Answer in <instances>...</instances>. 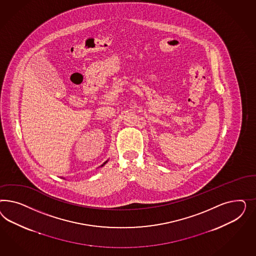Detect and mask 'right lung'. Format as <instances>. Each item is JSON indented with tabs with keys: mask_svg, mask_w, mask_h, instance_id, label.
Masks as SVG:
<instances>
[{
	"mask_svg": "<svg viewBox=\"0 0 256 256\" xmlns=\"http://www.w3.org/2000/svg\"><path fill=\"white\" fill-rule=\"evenodd\" d=\"M105 162V163H106ZM105 163H103V165H104V164H105ZM103 165H101V166H103Z\"/></svg>",
	"mask_w": 256,
	"mask_h": 256,
	"instance_id": "obj_1",
	"label": "right lung"
}]
</instances>
